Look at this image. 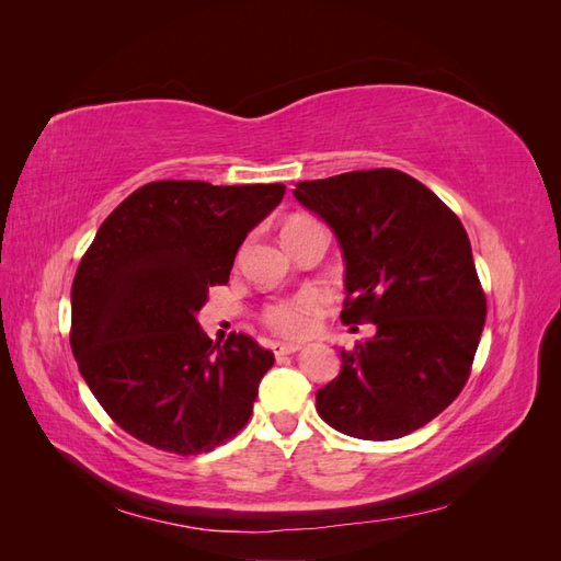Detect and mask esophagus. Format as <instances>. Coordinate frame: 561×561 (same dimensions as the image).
I'll return each mask as SVG.
<instances>
[{"mask_svg": "<svg viewBox=\"0 0 561 561\" xmlns=\"http://www.w3.org/2000/svg\"><path fill=\"white\" fill-rule=\"evenodd\" d=\"M271 348H274V353H276V355H290V353H297L301 346H299V344H285V342H276V344L271 346Z\"/></svg>", "mask_w": 561, "mask_h": 561, "instance_id": "esophagus-1", "label": "esophagus"}]
</instances>
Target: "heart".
Listing matches in <instances>:
<instances>
[{
  "label": "heart",
  "mask_w": 561,
  "mask_h": 561,
  "mask_svg": "<svg viewBox=\"0 0 561 561\" xmlns=\"http://www.w3.org/2000/svg\"><path fill=\"white\" fill-rule=\"evenodd\" d=\"M318 307H320V299L316 295H299L295 299L274 304V307L266 309L264 318L268 322V328H274L276 332L297 336V334L309 332Z\"/></svg>",
  "instance_id": "1"
}]
</instances>
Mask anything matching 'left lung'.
I'll return each instance as SVG.
<instances>
[{
    "instance_id": "obj_1",
    "label": "left lung",
    "mask_w": 561,
    "mask_h": 561,
    "mask_svg": "<svg viewBox=\"0 0 561 561\" xmlns=\"http://www.w3.org/2000/svg\"><path fill=\"white\" fill-rule=\"evenodd\" d=\"M293 194L342 248V320L377 328L339 351L342 371L316 393L318 414L360 439L426 426L466 386L486 318L461 219L393 168L297 182Z\"/></svg>"
}]
</instances>
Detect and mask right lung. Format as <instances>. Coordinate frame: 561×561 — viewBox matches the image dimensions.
<instances>
[{
  "mask_svg": "<svg viewBox=\"0 0 561 561\" xmlns=\"http://www.w3.org/2000/svg\"><path fill=\"white\" fill-rule=\"evenodd\" d=\"M283 194L280 182L159 180L100 225L72 283L70 344L91 393L133 437L190 456L248 423L274 353L241 332L213 344L196 316Z\"/></svg>",
  "mask_w": 561,
  "mask_h": 561,
  "instance_id": "add662e5",
  "label": "right lung"
}]
</instances>
